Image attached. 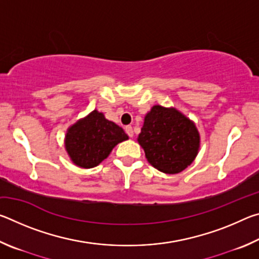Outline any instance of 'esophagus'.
Returning a JSON list of instances; mask_svg holds the SVG:
<instances>
[{"mask_svg":"<svg viewBox=\"0 0 259 259\" xmlns=\"http://www.w3.org/2000/svg\"><path fill=\"white\" fill-rule=\"evenodd\" d=\"M124 130H125V133H126V135L129 136V137H134V129H133V126L126 125L125 128H124Z\"/></svg>","mask_w":259,"mask_h":259,"instance_id":"obj_1","label":"esophagus"}]
</instances>
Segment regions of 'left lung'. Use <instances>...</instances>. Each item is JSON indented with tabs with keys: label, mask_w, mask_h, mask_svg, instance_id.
<instances>
[{
	"label": "left lung",
	"mask_w": 259,
	"mask_h": 259,
	"mask_svg": "<svg viewBox=\"0 0 259 259\" xmlns=\"http://www.w3.org/2000/svg\"><path fill=\"white\" fill-rule=\"evenodd\" d=\"M138 143L155 169L178 174L195 159L200 136L194 123L177 109L156 105L145 116Z\"/></svg>",
	"instance_id": "obj_1"
}]
</instances>
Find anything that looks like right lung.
Segmentation results:
<instances>
[{
    "label": "right lung",
    "mask_w": 259,
    "mask_h": 259,
    "mask_svg": "<svg viewBox=\"0 0 259 259\" xmlns=\"http://www.w3.org/2000/svg\"><path fill=\"white\" fill-rule=\"evenodd\" d=\"M128 139L124 130L95 111L67 130L65 146L81 168H94L106 159L115 145Z\"/></svg>",
    "instance_id": "right-lung-1"
}]
</instances>
